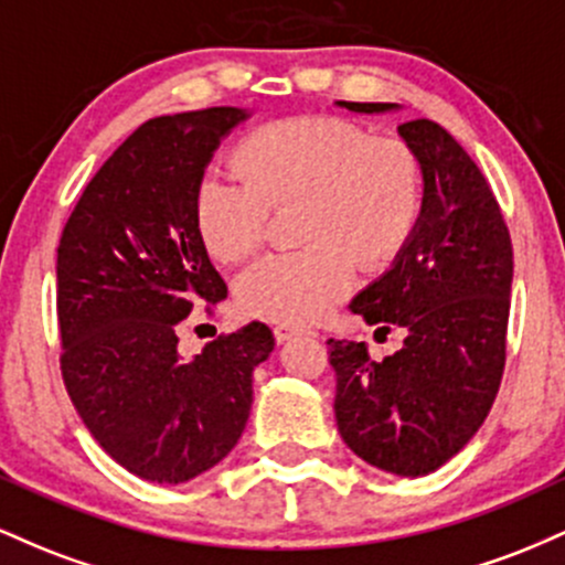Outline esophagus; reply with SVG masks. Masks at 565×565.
Here are the masks:
<instances>
[{"label": "esophagus", "mask_w": 565, "mask_h": 565, "mask_svg": "<svg viewBox=\"0 0 565 565\" xmlns=\"http://www.w3.org/2000/svg\"><path fill=\"white\" fill-rule=\"evenodd\" d=\"M305 329H297V327H276L274 329V337H276V342L278 345H281V342H289L291 337H297V334H302Z\"/></svg>", "instance_id": "obj_1"}]
</instances>
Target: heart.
<instances>
[{"mask_svg":"<svg viewBox=\"0 0 565 565\" xmlns=\"http://www.w3.org/2000/svg\"><path fill=\"white\" fill-rule=\"evenodd\" d=\"M246 175L212 164L196 185V228L220 260L260 244L274 204L305 201V249L270 252L236 278L246 313L268 321L321 319L359 281V263L393 255L423 210L419 161L398 140H372L337 116H297L246 138Z\"/></svg>","mask_w":565,"mask_h":565,"instance_id":"obj_1","label":"heart"}]
</instances>
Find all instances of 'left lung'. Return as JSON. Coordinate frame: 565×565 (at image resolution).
Segmentation results:
<instances>
[{"label": "left lung", "mask_w": 565, "mask_h": 565, "mask_svg": "<svg viewBox=\"0 0 565 565\" xmlns=\"http://www.w3.org/2000/svg\"><path fill=\"white\" fill-rule=\"evenodd\" d=\"M393 114L398 103H348ZM419 161L423 210L391 268L350 302L366 323L406 329L398 353L369 359L366 342L329 340L334 417L348 449L372 468L419 478L476 436L504 369L512 244L489 183L430 119L398 127Z\"/></svg>", "instance_id": "8db88e82"}]
</instances>
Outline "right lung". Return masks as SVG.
Returning a JSON list of instances; mask_svg holds the SVG:
<instances>
[{
  "label": "right lung",
  "mask_w": 565,
  "mask_h": 565,
  "mask_svg": "<svg viewBox=\"0 0 565 565\" xmlns=\"http://www.w3.org/2000/svg\"><path fill=\"white\" fill-rule=\"evenodd\" d=\"M249 108L157 116L84 188L57 246L63 382L108 457L151 483H185L242 438L252 374L274 332L252 321L183 359L178 323L228 287L196 228V185Z\"/></svg>",
  "instance_id": "1"
}]
</instances>
